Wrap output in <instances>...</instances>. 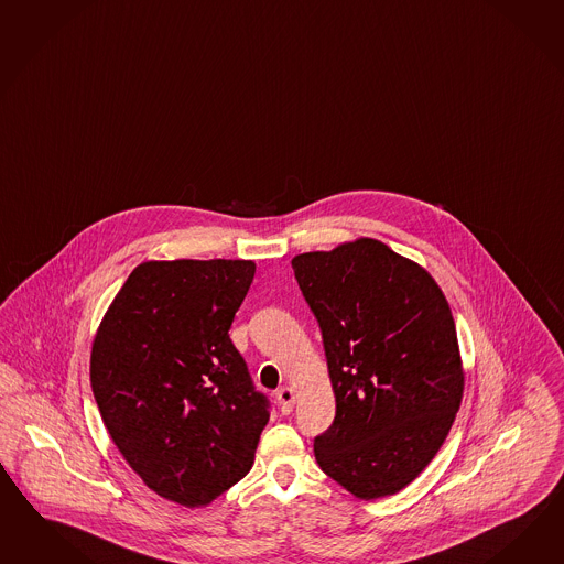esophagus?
<instances>
[{
	"instance_id": "1",
	"label": "esophagus",
	"mask_w": 564,
	"mask_h": 564,
	"mask_svg": "<svg viewBox=\"0 0 564 564\" xmlns=\"http://www.w3.org/2000/svg\"><path fill=\"white\" fill-rule=\"evenodd\" d=\"M276 402H279V409L283 414H290L293 411V404H295V392L290 386H283L281 390H276Z\"/></svg>"
}]
</instances>
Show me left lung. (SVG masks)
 <instances>
[{"label": "left lung", "mask_w": 564, "mask_h": 564, "mask_svg": "<svg viewBox=\"0 0 564 564\" xmlns=\"http://www.w3.org/2000/svg\"><path fill=\"white\" fill-rule=\"evenodd\" d=\"M291 267L321 324L336 398L316 462L357 499L397 495L440 452L464 397L449 304L421 264L373 238Z\"/></svg>", "instance_id": "obj_1"}]
</instances>
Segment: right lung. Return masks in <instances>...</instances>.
I'll list each match as a JSON object with an SVG mask.
<instances>
[{
    "label": "right lung",
    "instance_id": "add662e5",
    "mask_svg": "<svg viewBox=\"0 0 564 564\" xmlns=\"http://www.w3.org/2000/svg\"><path fill=\"white\" fill-rule=\"evenodd\" d=\"M252 260H148L129 274L91 343L108 435L155 495L203 507L250 473L269 400L229 326Z\"/></svg>",
    "mask_w": 564,
    "mask_h": 564
}]
</instances>
